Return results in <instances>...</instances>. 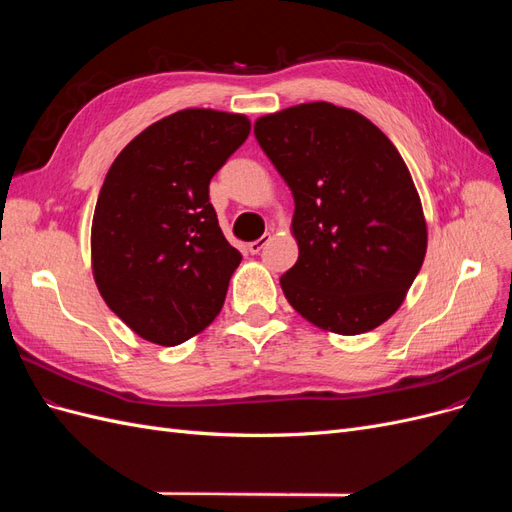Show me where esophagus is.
I'll use <instances>...</instances> for the list:
<instances>
[{"label":"esophagus","instance_id":"obj_1","mask_svg":"<svg viewBox=\"0 0 512 512\" xmlns=\"http://www.w3.org/2000/svg\"><path fill=\"white\" fill-rule=\"evenodd\" d=\"M269 241H271V235L260 237V239H256V241H252L250 245H247V250H250V254H258V252L262 250V247H265Z\"/></svg>","mask_w":512,"mask_h":512}]
</instances>
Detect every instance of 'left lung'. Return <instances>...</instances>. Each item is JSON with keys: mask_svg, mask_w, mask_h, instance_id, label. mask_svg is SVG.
<instances>
[{"mask_svg": "<svg viewBox=\"0 0 512 512\" xmlns=\"http://www.w3.org/2000/svg\"><path fill=\"white\" fill-rule=\"evenodd\" d=\"M254 134L294 198L299 260L280 280L288 303L337 335L380 327L404 303L427 252L404 158L367 117L331 102L260 117Z\"/></svg>", "mask_w": 512, "mask_h": 512, "instance_id": "8db88e82", "label": "left lung"}]
</instances>
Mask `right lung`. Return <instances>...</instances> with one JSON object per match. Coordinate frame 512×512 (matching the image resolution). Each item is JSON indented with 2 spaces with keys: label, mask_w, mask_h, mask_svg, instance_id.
<instances>
[{
  "label": "right lung",
  "mask_w": 512,
  "mask_h": 512,
  "mask_svg": "<svg viewBox=\"0 0 512 512\" xmlns=\"http://www.w3.org/2000/svg\"><path fill=\"white\" fill-rule=\"evenodd\" d=\"M252 130L245 115L185 108L151 123L108 168L91 222L104 303L151 344L177 346L220 314L241 254L209 181Z\"/></svg>",
  "instance_id": "right-lung-1"
}]
</instances>
